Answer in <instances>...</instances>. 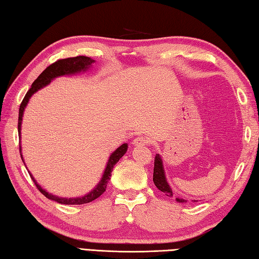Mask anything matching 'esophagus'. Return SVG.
I'll return each mask as SVG.
<instances>
[{
    "instance_id": "obj_1",
    "label": "esophagus",
    "mask_w": 259,
    "mask_h": 259,
    "mask_svg": "<svg viewBox=\"0 0 259 259\" xmlns=\"http://www.w3.org/2000/svg\"><path fill=\"white\" fill-rule=\"evenodd\" d=\"M147 144V139L144 138V137H137V138L134 139V145L137 147H140V146H145Z\"/></svg>"
}]
</instances>
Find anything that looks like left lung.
Instances as JSON below:
<instances>
[{"mask_svg": "<svg viewBox=\"0 0 259 259\" xmlns=\"http://www.w3.org/2000/svg\"><path fill=\"white\" fill-rule=\"evenodd\" d=\"M153 183H155L157 188L162 191L164 195L168 197H172V190L170 188L169 184L167 183L166 175H164V169L162 164V159L159 155H156L155 158V167H153ZM178 202H185V199H180V198H176Z\"/></svg>", "mask_w": 259, "mask_h": 259, "instance_id": "8db88e82", "label": "left lung"}]
</instances>
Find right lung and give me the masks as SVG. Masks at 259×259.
<instances>
[{"label":"right lung","instance_id":"add662e5","mask_svg":"<svg viewBox=\"0 0 259 259\" xmlns=\"http://www.w3.org/2000/svg\"><path fill=\"white\" fill-rule=\"evenodd\" d=\"M93 62H95V60H92L89 57H83V56H79V57H74V58H68V59H61V60H58V61L49 65V67L45 71H43V72L40 75L37 76V79L34 82H33L29 91L26 92V95H25L23 100H22L20 109H19L18 130H19L20 138H21L22 117H23L24 109H25L26 104H27V102H29L30 98L32 97L33 93H35L37 90L42 89L43 87L48 85L51 82V80H53L54 78H58V76L68 75V74H75V73L81 72V71H87L90 67H92ZM126 149H128V145L123 144V145H121L117 150L111 153V156H110V158H109L106 170H104L100 183H99L96 186L95 189L91 190L89 194H87L83 197L61 198V197H57L54 195L49 194L48 191H46L45 189L41 188L40 185H37L35 179L33 178V176L30 174V171H29V174L31 176L32 180L34 181V184L37 187V189L41 191V194H43L47 198H49V199L54 200V201H57L59 203H63V205H82V203H88V202H91L92 200L97 199L98 197H100L103 194V192L106 191L107 185L109 183L110 177H111V172L113 170L114 164L117 163L120 160V158L124 155V153L126 152ZM20 153H21V146H20ZM21 158H22V161H23V157H22V153H21Z\"/></svg>","mask_w":259,"mask_h":259}]
</instances>
